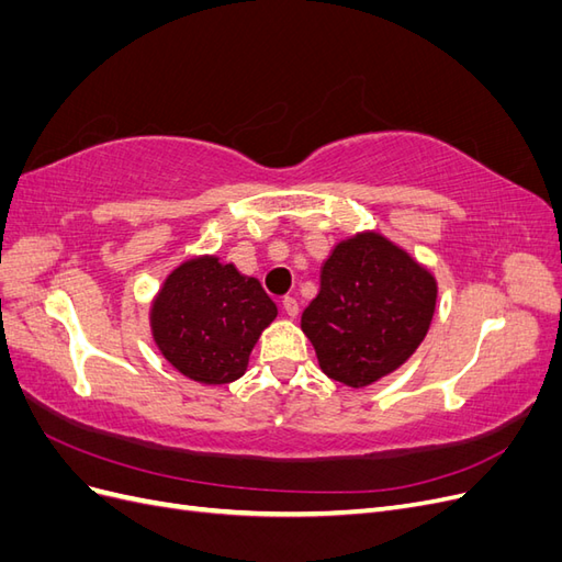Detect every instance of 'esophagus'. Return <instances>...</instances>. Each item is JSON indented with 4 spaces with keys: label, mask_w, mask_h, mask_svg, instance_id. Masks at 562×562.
Returning a JSON list of instances; mask_svg holds the SVG:
<instances>
[{
    "label": "esophagus",
    "mask_w": 562,
    "mask_h": 562,
    "mask_svg": "<svg viewBox=\"0 0 562 562\" xmlns=\"http://www.w3.org/2000/svg\"><path fill=\"white\" fill-rule=\"evenodd\" d=\"M281 304H283V312L291 316V318H295L300 314V304H297L295 297H283Z\"/></svg>",
    "instance_id": "34e87169"
}]
</instances>
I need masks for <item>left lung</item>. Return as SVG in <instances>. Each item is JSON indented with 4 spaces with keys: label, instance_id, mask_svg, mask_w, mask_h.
I'll return each mask as SVG.
<instances>
[{
    "label": "left lung",
    "instance_id": "1",
    "mask_svg": "<svg viewBox=\"0 0 562 562\" xmlns=\"http://www.w3.org/2000/svg\"><path fill=\"white\" fill-rule=\"evenodd\" d=\"M438 283L380 232L337 241L321 267L318 295L302 312L321 370L363 389L398 370L427 337Z\"/></svg>",
    "mask_w": 562,
    "mask_h": 562
}]
</instances>
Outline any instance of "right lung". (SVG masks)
<instances>
[{
    "instance_id": "1",
    "label": "right lung",
    "mask_w": 562,
    "mask_h": 562,
    "mask_svg": "<svg viewBox=\"0 0 562 562\" xmlns=\"http://www.w3.org/2000/svg\"><path fill=\"white\" fill-rule=\"evenodd\" d=\"M279 310L258 279L217 255H194L151 300L149 328L164 359L199 384L239 380L252 347Z\"/></svg>"
}]
</instances>
